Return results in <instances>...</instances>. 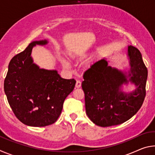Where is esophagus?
<instances>
[{
	"label": "esophagus",
	"mask_w": 155,
	"mask_h": 155,
	"mask_svg": "<svg viewBox=\"0 0 155 155\" xmlns=\"http://www.w3.org/2000/svg\"><path fill=\"white\" fill-rule=\"evenodd\" d=\"M76 87L77 88H79V87H81V82L80 81H77V82H76Z\"/></svg>",
	"instance_id": "esophagus-1"
}]
</instances>
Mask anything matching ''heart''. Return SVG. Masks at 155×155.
Wrapping results in <instances>:
<instances>
[{
  "label": "heart",
  "mask_w": 155,
  "mask_h": 155,
  "mask_svg": "<svg viewBox=\"0 0 155 155\" xmlns=\"http://www.w3.org/2000/svg\"><path fill=\"white\" fill-rule=\"evenodd\" d=\"M62 63H63V64H64V65H65V66H67V65H68V64H67V63L66 62H65V61H64V60H62Z\"/></svg>",
  "instance_id": "obj_1"
}]
</instances>
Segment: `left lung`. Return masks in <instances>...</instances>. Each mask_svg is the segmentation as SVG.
Masks as SVG:
<instances>
[{"label":"left lung","mask_w":155,"mask_h":155,"mask_svg":"<svg viewBox=\"0 0 155 155\" xmlns=\"http://www.w3.org/2000/svg\"><path fill=\"white\" fill-rule=\"evenodd\" d=\"M130 69L128 74L109 65L105 58L91 65L83 74L86 114L94 124L102 127L118 125L131 118L143 103L148 70L139 50L128 46ZM130 81L136 90L125 93L123 84Z\"/></svg>","instance_id":"left-lung-1"}]
</instances>
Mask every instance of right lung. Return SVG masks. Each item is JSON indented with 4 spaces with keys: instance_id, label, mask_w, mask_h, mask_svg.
Returning <instances> with one entry per match:
<instances>
[{
    "instance_id": "obj_1",
    "label": "right lung",
    "mask_w": 155,
    "mask_h": 155,
    "mask_svg": "<svg viewBox=\"0 0 155 155\" xmlns=\"http://www.w3.org/2000/svg\"><path fill=\"white\" fill-rule=\"evenodd\" d=\"M48 40L32 41L9 62L4 90L10 107L21 122L41 127L57 121L65 99L74 90L76 81L65 79L57 70L40 68L33 63V46Z\"/></svg>"
}]
</instances>
